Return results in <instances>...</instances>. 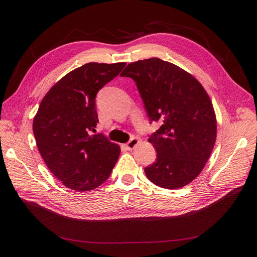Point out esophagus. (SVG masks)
Here are the masks:
<instances>
[{
  "label": "esophagus",
  "mask_w": 257,
  "mask_h": 257,
  "mask_svg": "<svg viewBox=\"0 0 257 257\" xmlns=\"http://www.w3.org/2000/svg\"><path fill=\"white\" fill-rule=\"evenodd\" d=\"M138 143H139V142H138L137 138H132L131 141H128V142L126 143L125 146H126V148H127L128 150H133L134 148L138 145Z\"/></svg>",
  "instance_id": "esophagus-1"
}]
</instances>
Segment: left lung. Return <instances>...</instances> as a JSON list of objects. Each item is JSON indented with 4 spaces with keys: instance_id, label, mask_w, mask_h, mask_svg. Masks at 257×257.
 Masks as SVG:
<instances>
[{
    "instance_id": "1",
    "label": "left lung",
    "mask_w": 257,
    "mask_h": 257,
    "mask_svg": "<svg viewBox=\"0 0 257 257\" xmlns=\"http://www.w3.org/2000/svg\"><path fill=\"white\" fill-rule=\"evenodd\" d=\"M135 83L150 123L157 159L145 168L151 182L175 190L195 179L212 152L216 120L205 89L192 75L159 58L130 63L120 75Z\"/></svg>"
}]
</instances>
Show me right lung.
<instances>
[{"mask_svg":"<svg viewBox=\"0 0 257 257\" xmlns=\"http://www.w3.org/2000/svg\"><path fill=\"white\" fill-rule=\"evenodd\" d=\"M125 63L84 64L68 73L43 98L33 121V134L50 172L66 188L94 190L109 178L120 147L103 134H93L98 122L95 98Z\"/></svg>","mask_w":257,"mask_h":257,"instance_id":"obj_1","label":"right lung"}]
</instances>
